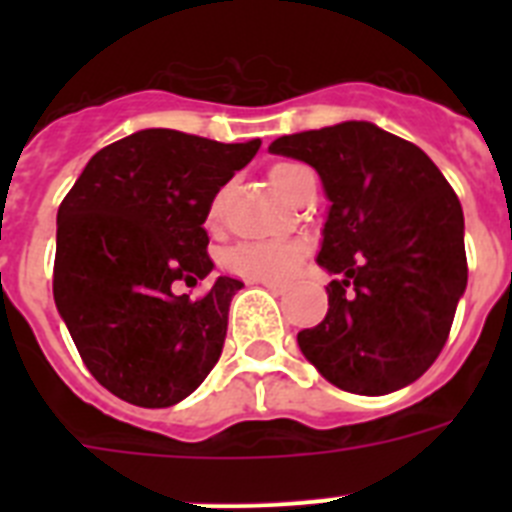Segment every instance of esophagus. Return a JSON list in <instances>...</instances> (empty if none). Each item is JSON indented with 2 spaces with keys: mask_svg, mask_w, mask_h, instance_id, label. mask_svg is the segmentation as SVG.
Instances as JSON below:
<instances>
[{
  "mask_svg": "<svg viewBox=\"0 0 512 512\" xmlns=\"http://www.w3.org/2000/svg\"><path fill=\"white\" fill-rule=\"evenodd\" d=\"M253 282L264 284V287L269 289V292H274V295H284V292H287V284L282 282H271V279H253Z\"/></svg>",
  "mask_w": 512,
  "mask_h": 512,
  "instance_id": "1",
  "label": "esophagus"
}]
</instances>
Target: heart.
Returning <instances> with one entry per match:
<instances>
[{
    "mask_svg": "<svg viewBox=\"0 0 512 512\" xmlns=\"http://www.w3.org/2000/svg\"><path fill=\"white\" fill-rule=\"evenodd\" d=\"M310 174L305 166L292 164V161H282L269 169V182L271 187L277 189L279 194L287 197L292 192L302 176ZM217 215V205H212L210 217ZM302 261V246L295 241H264V243H241V246L230 248L225 253V266L233 274L251 279H287L295 266Z\"/></svg>",
    "mask_w": 512,
    "mask_h": 512,
    "instance_id": "heart-1",
    "label": "heart"
}]
</instances>
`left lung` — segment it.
<instances>
[{
    "mask_svg": "<svg viewBox=\"0 0 512 512\" xmlns=\"http://www.w3.org/2000/svg\"><path fill=\"white\" fill-rule=\"evenodd\" d=\"M271 153L318 171L328 197L318 264L328 315L297 343L330 384L390 395L441 354L467 289L464 212L418 146L374 122L282 135Z\"/></svg>",
    "mask_w": 512,
    "mask_h": 512,
    "instance_id": "obj_1",
    "label": "left lung"
}]
</instances>
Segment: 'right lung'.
Listing matches in <instances>:
<instances>
[{
  "label": "right lung",
  "mask_w": 512,
  "mask_h": 512,
  "mask_svg": "<svg viewBox=\"0 0 512 512\" xmlns=\"http://www.w3.org/2000/svg\"><path fill=\"white\" fill-rule=\"evenodd\" d=\"M261 140L217 143L148 128L89 158L58 207L53 300L92 377L138 408L192 395L223 354L230 300L217 277L205 297L176 295L212 271V200Z\"/></svg>",
  "instance_id": "obj_1"
}]
</instances>
